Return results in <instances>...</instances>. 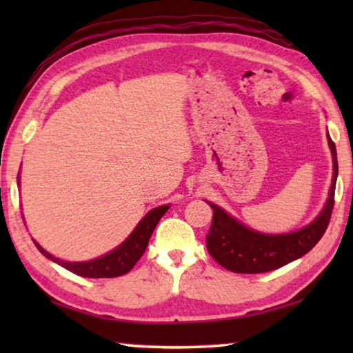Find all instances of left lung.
Listing matches in <instances>:
<instances>
[{
    "label": "left lung",
    "instance_id": "8db88e82",
    "mask_svg": "<svg viewBox=\"0 0 353 353\" xmlns=\"http://www.w3.org/2000/svg\"><path fill=\"white\" fill-rule=\"evenodd\" d=\"M327 140L333 159V176L328 198L318 216L302 229L290 234H261L230 216L224 208L207 201V204L213 208L212 225L205 238L207 249L221 266L238 274L274 271L301 259L318 244L330 223L338 177L336 146L328 132Z\"/></svg>",
    "mask_w": 353,
    "mask_h": 353
}]
</instances>
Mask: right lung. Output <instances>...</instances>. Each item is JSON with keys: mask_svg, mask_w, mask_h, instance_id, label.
<instances>
[{"mask_svg": "<svg viewBox=\"0 0 353 353\" xmlns=\"http://www.w3.org/2000/svg\"><path fill=\"white\" fill-rule=\"evenodd\" d=\"M17 181H19V185H20V176L17 177ZM168 208L170 205H160V207L152 208V210L148 212L146 216L137 224V227L132 230V234L119 244L118 248L110 250V252H107L105 255L98 256V259L94 260L63 261L61 259H57V256L51 255L50 252H46V250L35 240L32 241L35 244V248H37L40 252L46 256V259L57 263V265H61L62 268H65V270L76 274V276L90 277V279L119 277L132 270L135 263L140 260V256L145 254L149 238H151L155 225L159 224L160 218L168 212Z\"/></svg>", "mask_w": 353, "mask_h": 353, "instance_id": "right-lung-1", "label": "right lung"}]
</instances>
